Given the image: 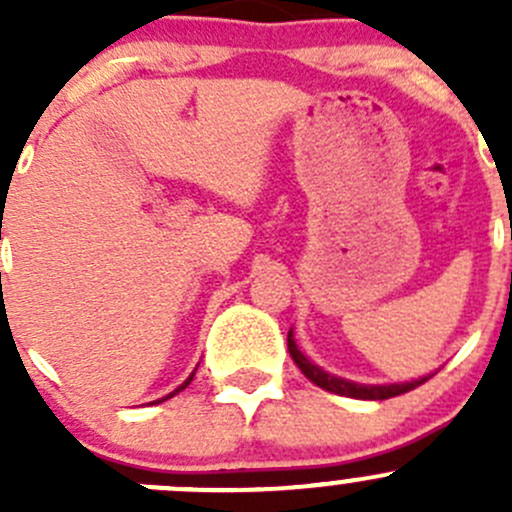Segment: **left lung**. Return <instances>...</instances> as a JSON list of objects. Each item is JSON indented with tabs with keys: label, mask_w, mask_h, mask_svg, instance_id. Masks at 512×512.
<instances>
[{
	"label": "left lung",
	"mask_w": 512,
	"mask_h": 512,
	"mask_svg": "<svg viewBox=\"0 0 512 512\" xmlns=\"http://www.w3.org/2000/svg\"><path fill=\"white\" fill-rule=\"evenodd\" d=\"M287 349H289V354H292L294 364L299 366V371H302V374L307 376V379L312 381V384H317L319 389H324V391H332V394L349 396V399L384 401V399H391V396L406 394V391L416 389V386H421L423 381H428V376H421V379L406 381V384L374 386V384H356V381H347V379H342V376L327 374V371H324L322 366L312 364V361H309L307 356L299 352L297 342H294V337H292V329H289V334H287Z\"/></svg>",
	"instance_id": "left-lung-1"
}]
</instances>
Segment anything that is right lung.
Returning <instances> with one entry per match:
<instances>
[{"instance_id": "right-lung-1", "label": "right lung", "mask_w": 512, "mask_h": 512, "mask_svg": "<svg viewBox=\"0 0 512 512\" xmlns=\"http://www.w3.org/2000/svg\"><path fill=\"white\" fill-rule=\"evenodd\" d=\"M193 376H195V371H193V374H190V376H188V379H185V381H183V384H180V386H178V389H175V391H170V394H168V396H163V399H158V401H165V399H173V396H175V394H178V391H183V389H185V386H188V384H190V381H193Z\"/></svg>"}]
</instances>
